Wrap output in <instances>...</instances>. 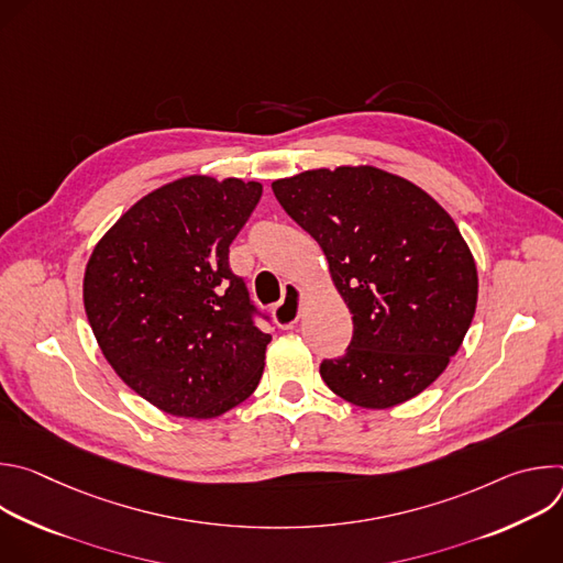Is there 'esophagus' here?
I'll return each instance as SVG.
<instances>
[{"mask_svg": "<svg viewBox=\"0 0 563 563\" xmlns=\"http://www.w3.org/2000/svg\"><path fill=\"white\" fill-rule=\"evenodd\" d=\"M300 296H302L300 287L289 285L285 300L274 307V320H276V325L280 330H291L298 323V318H300Z\"/></svg>", "mask_w": 563, "mask_h": 563, "instance_id": "1", "label": "esophagus"}]
</instances>
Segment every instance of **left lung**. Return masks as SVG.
<instances>
[{"instance_id": "obj_1", "label": "left lung", "mask_w": 563, "mask_h": 563, "mask_svg": "<svg viewBox=\"0 0 563 563\" xmlns=\"http://www.w3.org/2000/svg\"><path fill=\"white\" fill-rule=\"evenodd\" d=\"M283 209L323 250L354 336L320 363L352 406L385 410L432 385L476 309L472 252L421 187L376 167L311 169L272 183Z\"/></svg>"}]
</instances>
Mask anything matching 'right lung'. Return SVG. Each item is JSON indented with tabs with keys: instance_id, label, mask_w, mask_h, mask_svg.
<instances>
[{
	"instance_id": "obj_1",
	"label": "right lung",
	"mask_w": 563,
	"mask_h": 563,
	"mask_svg": "<svg viewBox=\"0 0 563 563\" xmlns=\"http://www.w3.org/2000/svg\"><path fill=\"white\" fill-rule=\"evenodd\" d=\"M261 183L187 176L137 200L85 272V309L115 374L157 410L213 419L258 387L272 341L229 245Z\"/></svg>"
}]
</instances>
